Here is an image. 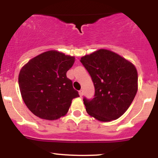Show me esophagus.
<instances>
[{"label": "esophagus", "mask_w": 158, "mask_h": 158, "mask_svg": "<svg viewBox=\"0 0 158 158\" xmlns=\"http://www.w3.org/2000/svg\"><path fill=\"white\" fill-rule=\"evenodd\" d=\"M79 96H80V97H82V96H83V90H79Z\"/></svg>", "instance_id": "esophagus-1"}]
</instances>
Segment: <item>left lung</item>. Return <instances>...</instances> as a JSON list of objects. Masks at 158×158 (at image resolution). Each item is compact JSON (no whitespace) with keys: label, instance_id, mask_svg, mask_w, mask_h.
Masks as SVG:
<instances>
[{"label":"left lung","instance_id":"obj_1","mask_svg":"<svg viewBox=\"0 0 158 158\" xmlns=\"http://www.w3.org/2000/svg\"><path fill=\"white\" fill-rule=\"evenodd\" d=\"M80 61L95 88L91 100L83 99L87 113L102 122L118 119L131 106L138 89L135 66L106 49L82 56Z\"/></svg>","mask_w":158,"mask_h":158}]
</instances>
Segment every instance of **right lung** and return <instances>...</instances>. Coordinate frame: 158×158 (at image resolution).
<instances>
[{
    "mask_svg": "<svg viewBox=\"0 0 158 158\" xmlns=\"http://www.w3.org/2000/svg\"><path fill=\"white\" fill-rule=\"evenodd\" d=\"M75 57L49 50L30 59L21 69L19 85L27 108L39 118L55 120L64 117L79 93L67 77Z\"/></svg>",
    "mask_w": 158,
    "mask_h": 158,
    "instance_id": "1",
    "label": "right lung"
}]
</instances>
